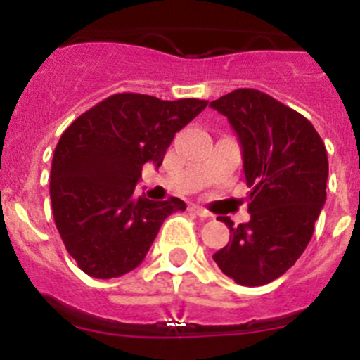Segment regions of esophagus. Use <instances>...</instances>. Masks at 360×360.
I'll use <instances>...</instances> for the list:
<instances>
[{"mask_svg":"<svg viewBox=\"0 0 360 360\" xmlns=\"http://www.w3.org/2000/svg\"><path fill=\"white\" fill-rule=\"evenodd\" d=\"M189 211L193 212V214H196V216H200V218H211V212L209 211H205V209H202L200 207V205H191L189 207Z\"/></svg>","mask_w":360,"mask_h":360,"instance_id":"1","label":"esophagus"}]
</instances>
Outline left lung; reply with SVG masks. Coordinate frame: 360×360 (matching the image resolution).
I'll return each instance as SVG.
<instances>
[{"mask_svg":"<svg viewBox=\"0 0 360 360\" xmlns=\"http://www.w3.org/2000/svg\"><path fill=\"white\" fill-rule=\"evenodd\" d=\"M227 117L243 149L250 221L231 231L212 256L225 276L259 287L283 276L304 252L326 200L328 157L308 119L274 97L240 88L211 103Z\"/></svg>","mask_w":360,"mask_h":360,"instance_id":"left-lung-1","label":"left lung"}]
</instances>
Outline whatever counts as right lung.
Here are the masks:
<instances>
[{
    "label": "right lung",
    "instance_id": "1",
    "mask_svg": "<svg viewBox=\"0 0 360 360\" xmlns=\"http://www.w3.org/2000/svg\"><path fill=\"white\" fill-rule=\"evenodd\" d=\"M207 101H162L115 94L70 124L53 151L50 198L70 256L91 278L110 279L141 265L169 214L186 211L171 196L135 195L146 162L160 167L174 133Z\"/></svg>",
    "mask_w": 360,
    "mask_h": 360
}]
</instances>
